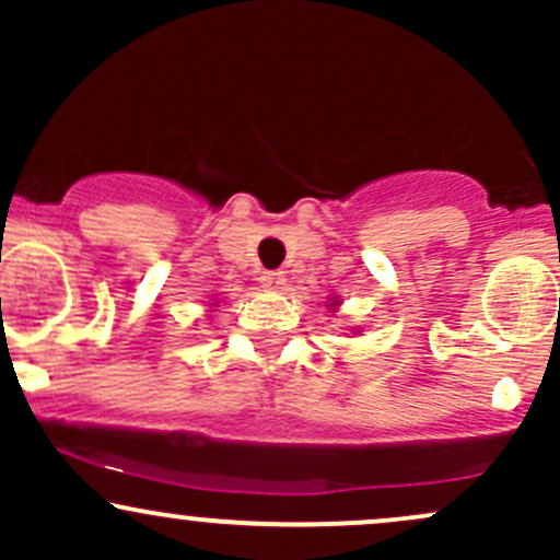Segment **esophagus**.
Returning <instances> with one entry per match:
<instances>
[{"instance_id": "34e87169", "label": "esophagus", "mask_w": 560, "mask_h": 560, "mask_svg": "<svg viewBox=\"0 0 560 560\" xmlns=\"http://www.w3.org/2000/svg\"><path fill=\"white\" fill-rule=\"evenodd\" d=\"M260 284L266 289H273V292H279V289H284L287 284L284 271H266L260 276Z\"/></svg>"}]
</instances>
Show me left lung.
Returning <instances> with one entry per match:
<instances>
[{"label":"left lung","instance_id":"1","mask_svg":"<svg viewBox=\"0 0 560 560\" xmlns=\"http://www.w3.org/2000/svg\"><path fill=\"white\" fill-rule=\"evenodd\" d=\"M339 305V300L337 298H331V307H337Z\"/></svg>","mask_w":560,"mask_h":560}]
</instances>
